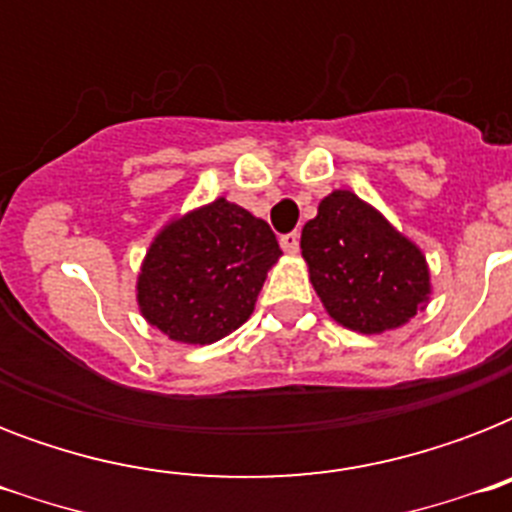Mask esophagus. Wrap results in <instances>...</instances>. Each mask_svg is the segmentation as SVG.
<instances>
[{
  "mask_svg": "<svg viewBox=\"0 0 512 512\" xmlns=\"http://www.w3.org/2000/svg\"><path fill=\"white\" fill-rule=\"evenodd\" d=\"M281 249H284L287 255H297V252H300V233H284V236H281Z\"/></svg>",
  "mask_w": 512,
  "mask_h": 512,
  "instance_id": "1",
  "label": "esophagus"
}]
</instances>
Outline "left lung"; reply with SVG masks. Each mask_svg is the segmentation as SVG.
<instances>
[{
    "instance_id": "1",
    "label": "left lung",
    "mask_w": 512,
    "mask_h": 512,
    "mask_svg": "<svg viewBox=\"0 0 512 512\" xmlns=\"http://www.w3.org/2000/svg\"><path fill=\"white\" fill-rule=\"evenodd\" d=\"M311 284L337 324L382 335L404 327L430 297L420 247L353 191H332L300 236Z\"/></svg>"
}]
</instances>
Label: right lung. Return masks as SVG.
I'll return each instance as SVG.
<instances>
[{
	"label": "right lung",
	"mask_w": 512,
	"mask_h": 512,
	"mask_svg": "<svg viewBox=\"0 0 512 512\" xmlns=\"http://www.w3.org/2000/svg\"><path fill=\"white\" fill-rule=\"evenodd\" d=\"M276 233L239 204L215 199L159 231L138 276L143 319L175 342L209 345L252 316Z\"/></svg>",
	"instance_id": "obj_1"
}]
</instances>
